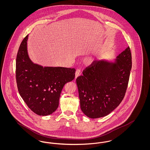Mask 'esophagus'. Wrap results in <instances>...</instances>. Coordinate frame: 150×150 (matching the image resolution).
Wrapping results in <instances>:
<instances>
[{
    "label": "esophagus",
    "mask_w": 150,
    "mask_h": 150,
    "mask_svg": "<svg viewBox=\"0 0 150 150\" xmlns=\"http://www.w3.org/2000/svg\"><path fill=\"white\" fill-rule=\"evenodd\" d=\"M81 70H80V69H78V70H76V72H75V78H78V76H79L81 75Z\"/></svg>",
    "instance_id": "34e87169"
}]
</instances>
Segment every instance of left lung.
Returning <instances> with one entry per match:
<instances>
[{"label":"left lung","instance_id":"1","mask_svg":"<svg viewBox=\"0 0 150 150\" xmlns=\"http://www.w3.org/2000/svg\"><path fill=\"white\" fill-rule=\"evenodd\" d=\"M117 58L116 63L93 61L76 78L81 109L90 118L109 114L125 96L132 66L129 47Z\"/></svg>","mask_w":150,"mask_h":150}]
</instances>
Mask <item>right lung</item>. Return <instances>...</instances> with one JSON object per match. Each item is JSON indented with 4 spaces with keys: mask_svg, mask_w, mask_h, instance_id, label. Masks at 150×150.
<instances>
[{
    "mask_svg": "<svg viewBox=\"0 0 150 150\" xmlns=\"http://www.w3.org/2000/svg\"><path fill=\"white\" fill-rule=\"evenodd\" d=\"M26 36L20 45L16 61L18 91L29 108L36 114L47 116L58 107L64 85L74 80L75 68L43 67L34 64L28 56Z\"/></svg>",
    "mask_w": 150,
    "mask_h": 150,
    "instance_id": "add662e5",
    "label": "right lung"
}]
</instances>
